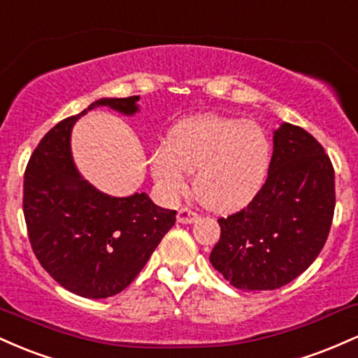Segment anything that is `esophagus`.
I'll return each mask as SVG.
<instances>
[{
  "mask_svg": "<svg viewBox=\"0 0 358 358\" xmlns=\"http://www.w3.org/2000/svg\"><path fill=\"white\" fill-rule=\"evenodd\" d=\"M196 219H199V215L195 212L188 210V208H180L178 213H176V222H180V224H193Z\"/></svg>",
  "mask_w": 358,
  "mask_h": 358,
  "instance_id": "obj_1",
  "label": "esophagus"
}]
</instances>
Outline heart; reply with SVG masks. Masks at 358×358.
Masks as SVG:
<instances>
[{"instance_id":"heart-1","label":"heart","mask_w":358,"mask_h":358,"mask_svg":"<svg viewBox=\"0 0 358 358\" xmlns=\"http://www.w3.org/2000/svg\"><path fill=\"white\" fill-rule=\"evenodd\" d=\"M273 162L269 134L254 121L199 116L176 126L170 146L156 148L151 171L170 195L195 171V195L213 212L244 208L264 188Z\"/></svg>"}]
</instances>
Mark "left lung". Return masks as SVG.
<instances>
[{"mask_svg": "<svg viewBox=\"0 0 358 358\" xmlns=\"http://www.w3.org/2000/svg\"><path fill=\"white\" fill-rule=\"evenodd\" d=\"M264 188L248 207L219 219L210 262L234 287L268 291L310 268L327 242L335 210V171L323 146L282 122L273 136Z\"/></svg>", "mask_w": 358, "mask_h": 358, "instance_id": "8db88e82", "label": "left lung"}]
</instances>
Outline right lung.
<instances>
[{
    "label": "right lung",
    "instance_id": "add662e5",
    "mask_svg": "<svg viewBox=\"0 0 358 358\" xmlns=\"http://www.w3.org/2000/svg\"><path fill=\"white\" fill-rule=\"evenodd\" d=\"M139 96L106 97L53 126L24 171L23 213L31 249L43 269L73 294L101 299L133 282L176 210L143 193L110 196L90 185L72 158V127L87 110L109 108L124 116L139 110Z\"/></svg>",
    "mask_w": 358,
    "mask_h": 358
}]
</instances>
